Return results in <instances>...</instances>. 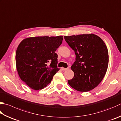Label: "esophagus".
<instances>
[{"label":"esophagus","mask_w":121,"mask_h":121,"mask_svg":"<svg viewBox=\"0 0 121 121\" xmlns=\"http://www.w3.org/2000/svg\"><path fill=\"white\" fill-rule=\"evenodd\" d=\"M69 67H67V68H64V67H62L61 68V70H66L67 69H69Z\"/></svg>","instance_id":"esophagus-1"}]
</instances>
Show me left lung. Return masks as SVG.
Listing matches in <instances>:
<instances>
[{
  "mask_svg": "<svg viewBox=\"0 0 121 121\" xmlns=\"http://www.w3.org/2000/svg\"><path fill=\"white\" fill-rule=\"evenodd\" d=\"M76 58L71 69L74 77L68 80L72 88L79 92L93 90L101 83L108 65V52L105 43L95 34L65 36Z\"/></svg>",
  "mask_w": 121,
  "mask_h": 121,
  "instance_id": "obj_1",
  "label": "left lung"
}]
</instances>
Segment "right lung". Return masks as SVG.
Segmentation results:
<instances>
[{"label": "right lung", "instance_id": "add662e5", "mask_svg": "<svg viewBox=\"0 0 121 121\" xmlns=\"http://www.w3.org/2000/svg\"><path fill=\"white\" fill-rule=\"evenodd\" d=\"M63 40L62 36H38L20 42L16 53V65L20 79L29 87L39 90L46 87L60 69L55 52Z\"/></svg>", "mask_w": 121, "mask_h": 121}]
</instances>
